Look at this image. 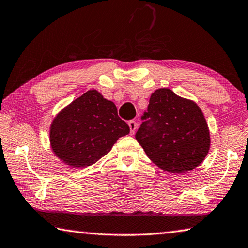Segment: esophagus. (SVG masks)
Instances as JSON below:
<instances>
[{"label": "esophagus", "mask_w": 248, "mask_h": 248, "mask_svg": "<svg viewBox=\"0 0 248 248\" xmlns=\"http://www.w3.org/2000/svg\"><path fill=\"white\" fill-rule=\"evenodd\" d=\"M128 124H129V128H130V133L134 134V132H136V130H137V127H138L137 123L134 120H130V121H128Z\"/></svg>", "instance_id": "34e87169"}]
</instances>
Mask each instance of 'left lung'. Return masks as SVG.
I'll return each instance as SVG.
<instances>
[{"instance_id": "1", "label": "left lung", "mask_w": 248, "mask_h": 248, "mask_svg": "<svg viewBox=\"0 0 248 248\" xmlns=\"http://www.w3.org/2000/svg\"><path fill=\"white\" fill-rule=\"evenodd\" d=\"M136 133L148 158L170 173L195 169L210 148L208 124L194 101L183 98L170 89L152 93L147 111Z\"/></svg>"}]
</instances>
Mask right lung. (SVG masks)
<instances>
[{
    "label": "right lung",
    "instance_id": "right-lung-1",
    "mask_svg": "<svg viewBox=\"0 0 248 248\" xmlns=\"http://www.w3.org/2000/svg\"><path fill=\"white\" fill-rule=\"evenodd\" d=\"M130 132L117 107L96 90H89L62 108L49 127L54 154L73 168L95 164Z\"/></svg>",
    "mask_w": 248,
    "mask_h": 248
}]
</instances>
